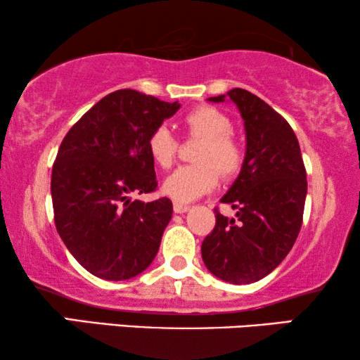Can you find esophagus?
Returning <instances> with one entry per match:
<instances>
[{
  "mask_svg": "<svg viewBox=\"0 0 360 360\" xmlns=\"http://www.w3.org/2000/svg\"><path fill=\"white\" fill-rule=\"evenodd\" d=\"M188 208L190 206L188 205H185V203H179V201H175L174 203V211L175 213H185V211H188Z\"/></svg>",
  "mask_w": 360,
  "mask_h": 360,
  "instance_id": "esophagus-1",
  "label": "esophagus"
}]
</instances>
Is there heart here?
Masks as SVG:
<instances>
[{
  "mask_svg": "<svg viewBox=\"0 0 360 360\" xmlns=\"http://www.w3.org/2000/svg\"><path fill=\"white\" fill-rule=\"evenodd\" d=\"M186 134L198 137V164L176 169L164 181V193L179 203H188L203 196L218 185L219 174L233 176L243 165L244 152L239 141L231 134V121L223 111L203 105L190 110L181 117ZM147 150L160 169H170L179 152V141L167 126H159L147 139Z\"/></svg>",
  "mask_w": 360,
  "mask_h": 360,
  "instance_id": "1",
  "label": "heart"
}]
</instances>
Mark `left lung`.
Here are the masks:
<instances>
[{
    "label": "left lung",
    "instance_id": "obj_1",
    "mask_svg": "<svg viewBox=\"0 0 360 360\" xmlns=\"http://www.w3.org/2000/svg\"><path fill=\"white\" fill-rule=\"evenodd\" d=\"M224 98L238 106L248 144L239 176L221 198L236 218L214 210L216 224L201 244V257L224 282L254 283L278 267L298 238L307 170L292 126L274 108L243 88L208 100Z\"/></svg>",
    "mask_w": 360,
    "mask_h": 360
}]
</instances>
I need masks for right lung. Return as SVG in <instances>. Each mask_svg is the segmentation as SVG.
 I'll return each mask as SVG.
<instances>
[{"label": "right lung", "instance_id": "1", "mask_svg": "<svg viewBox=\"0 0 360 360\" xmlns=\"http://www.w3.org/2000/svg\"><path fill=\"white\" fill-rule=\"evenodd\" d=\"M136 90L101 98L70 127L52 167L53 221L77 262L95 277L127 280L149 267L172 219V201L131 195L157 188L147 139L179 111Z\"/></svg>", "mask_w": 360, "mask_h": 360}]
</instances>
